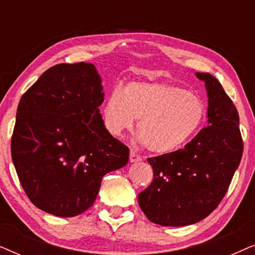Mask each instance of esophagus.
Returning <instances> with one entry per match:
<instances>
[{
  "instance_id": "obj_1",
  "label": "esophagus",
  "mask_w": 255,
  "mask_h": 255,
  "mask_svg": "<svg viewBox=\"0 0 255 255\" xmlns=\"http://www.w3.org/2000/svg\"><path fill=\"white\" fill-rule=\"evenodd\" d=\"M140 160H141L140 155H138L137 153L133 151L130 152V162H138V161H140Z\"/></svg>"
}]
</instances>
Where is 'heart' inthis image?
Listing matches in <instances>:
<instances>
[{"label":"heart","instance_id":"1","mask_svg":"<svg viewBox=\"0 0 255 255\" xmlns=\"http://www.w3.org/2000/svg\"><path fill=\"white\" fill-rule=\"evenodd\" d=\"M103 121L111 134L133 127L148 151L166 154L187 144L200 130L205 104L196 94L161 82L133 81L124 92L115 88L103 106Z\"/></svg>","mask_w":255,"mask_h":255}]
</instances>
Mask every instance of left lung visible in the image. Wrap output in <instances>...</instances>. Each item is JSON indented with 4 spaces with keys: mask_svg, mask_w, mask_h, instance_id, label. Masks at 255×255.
I'll return each mask as SVG.
<instances>
[{
    "mask_svg": "<svg viewBox=\"0 0 255 255\" xmlns=\"http://www.w3.org/2000/svg\"><path fill=\"white\" fill-rule=\"evenodd\" d=\"M208 93V127L184 148L147 161L153 181L138 195L152 223L186 226L208 217L225 196L243 155L239 115L218 80L196 73Z\"/></svg>",
    "mask_w": 255,
    "mask_h": 255,
    "instance_id": "obj_1",
    "label": "left lung"
}]
</instances>
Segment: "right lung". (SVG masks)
<instances>
[{"label":"right lung","instance_id":"1","mask_svg":"<svg viewBox=\"0 0 255 255\" xmlns=\"http://www.w3.org/2000/svg\"><path fill=\"white\" fill-rule=\"evenodd\" d=\"M103 86L89 62L48 68L23 94L11 138L19 182L40 210L74 217L92 207L107 173L128 161V147L104 127Z\"/></svg>","mask_w":255,"mask_h":255}]
</instances>
